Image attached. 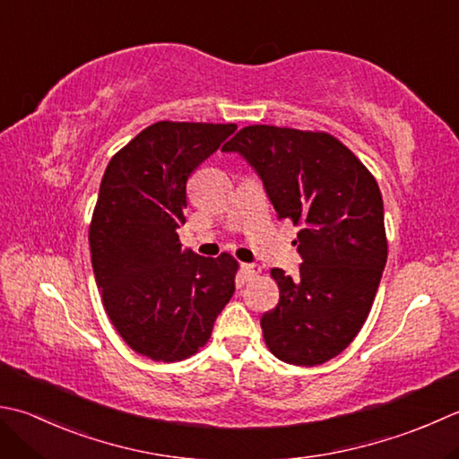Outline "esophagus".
Segmentation results:
<instances>
[{"label": "esophagus", "instance_id": "1", "mask_svg": "<svg viewBox=\"0 0 459 459\" xmlns=\"http://www.w3.org/2000/svg\"><path fill=\"white\" fill-rule=\"evenodd\" d=\"M260 266L258 264H240V274H242V278H245L247 282H250V281H255V278H258L260 276Z\"/></svg>", "mask_w": 459, "mask_h": 459}]
</instances>
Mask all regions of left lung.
<instances>
[{"instance_id":"obj_1","label":"left lung","mask_w":459,"mask_h":459,"mask_svg":"<svg viewBox=\"0 0 459 459\" xmlns=\"http://www.w3.org/2000/svg\"><path fill=\"white\" fill-rule=\"evenodd\" d=\"M222 149L238 151L276 217L300 227V276L271 271L281 299L260 318L266 348L294 366L325 364L356 338L378 290L388 258L380 186L325 131L248 125Z\"/></svg>"}]
</instances>
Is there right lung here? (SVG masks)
<instances>
[{
	"instance_id": "right-lung-1",
	"label": "right lung",
	"mask_w": 459,
	"mask_h": 459,
	"mask_svg": "<svg viewBox=\"0 0 459 459\" xmlns=\"http://www.w3.org/2000/svg\"><path fill=\"white\" fill-rule=\"evenodd\" d=\"M235 129V123L157 121L105 169L89 224L95 282L115 330L155 362L199 352L235 292V256L181 250L177 232L185 224L188 178Z\"/></svg>"
}]
</instances>
